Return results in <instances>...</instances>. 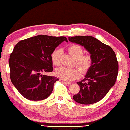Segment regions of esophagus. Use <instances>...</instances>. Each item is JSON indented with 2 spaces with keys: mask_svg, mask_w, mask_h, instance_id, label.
Returning a JSON list of instances; mask_svg holds the SVG:
<instances>
[{
  "mask_svg": "<svg viewBox=\"0 0 130 130\" xmlns=\"http://www.w3.org/2000/svg\"><path fill=\"white\" fill-rule=\"evenodd\" d=\"M60 81H61V82L64 83H67V84H71V83L69 82H68V81L66 80H64V79H60Z\"/></svg>",
  "mask_w": 130,
  "mask_h": 130,
  "instance_id": "1",
  "label": "esophagus"
}]
</instances>
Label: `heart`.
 <instances>
[{"mask_svg":"<svg viewBox=\"0 0 130 130\" xmlns=\"http://www.w3.org/2000/svg\"><path fill=\"white\" fill-rule=\"evenodd\" d=\"M69 52L76 61V65L82 72H86L89 70L92 63V59L89 55H83L84 52L80 45L72 44L69 47ZM61 50L55 49L51 54L52 63L58 66L60 64ZM57 76L66 80H72L78 78L80 76V71L76 68L61 67L56 70Z\"/></svg>","mask_w":130,"mask_h":130,"instance_id":"obj_1","label":"heart"}]
</instances>
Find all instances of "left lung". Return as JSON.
I'll return each mask as SVG.
<instances>
[{"label":"left lung","mask_w":130,"mask_h":130,"mask_svg":"<svg viewBox=\"0 0 130 130\" xmlns=\"http://www.w3.org/2000/svg\"><path fill=\"white\" fill-rule=\"evenodd\" d=\"M69 40L83 46L92 59L85 78L77 82L80 91L73 99L83 104L96 103L106 96L115 83L118 73L116 55L112 48L91 36L69 37Z\"/></svg>","instance_id":"8db88e82"}]
</instances>
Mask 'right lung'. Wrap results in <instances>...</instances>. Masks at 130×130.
Instances as JSON below:
<instances>
[{"label":"right lung","mask_w":130,"mask_h":130,"mask_svg":"<svg viewBox=\"0 0 130 130\" xmlns=\"http://www.w3.org/2000/svg\"><path fill=\"white\" fill-rule=\"evenodd\" d=\"M66 41L64 36L39 35L18 42L10 55V78L23 96L31 101H41L48 97L54 84L59 79L42 75L53 70L51 54Z\"/></svg>","instance_id":"obj_1"}]
</instances>
